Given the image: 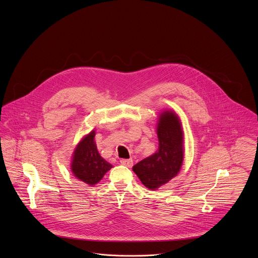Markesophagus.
<instances>
[{
	"label": "esophagus",
	"instance_id": "obj_1",
	"mask_svg": "<svg viewBox=\"0 0 258 258\" xmlns=\"http://www.w3.org/2000/svg\"><path fill=\"white\" fill-rule=\"evenodd\" d=\"M120 163H121L122 165L127 166V167H132L134 162H133V159H121V160H120Z\"/></svg>",
	"mask_w": 258,
	"mask_h": 258
}]
</instances>
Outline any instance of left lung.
I'll list each match as a JSON object with an SVG mask.
<instances>
[{"mask_svg": "<svg viewBox=\"0 0 258 258\" xmlns=\"http://www.w3.org/2000/svg\"><path fill=\"white\" fill-rule=\"evenodd\" d=\"M158 150L134 165L133 170L150 190L168 182L180 170L183 160V135L178 116L172 111L160 114L157 123Z\"/></svg>", "mask_w": 258, "mask_h": 258, "instance_id": "obj_1", "label": "left lung"}]
</instances>
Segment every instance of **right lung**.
<instances>
[{"label":"right lung","mask_w":258,"mask_h":258,"mask_svg":"<svg viewBox=\"0 0 258 258\" xmlns=\"http://www.w3.org/2000/svg\"><path fill=\"white\" fill-rule=\"evenodd\" d=\"M112 167L98 152L95 143V131L84 137L73 152L71 171L76 177L94 186Z\"/></svg>","instance_id":"1"}]
</instances>
